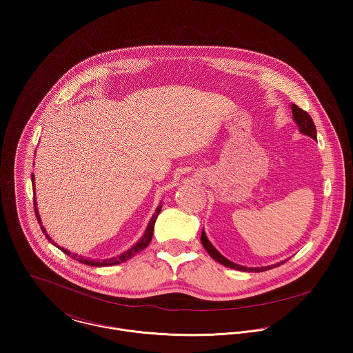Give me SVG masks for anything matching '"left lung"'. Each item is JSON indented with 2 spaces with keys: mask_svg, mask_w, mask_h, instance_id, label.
<instances>
[{
  "mask_svg": "<svg viewBox=\"0 0 353 353\" xmlns=\"http://www.w3.org/2000/svg\"><path fill=\"white\" fill-rule=\"evenodd\" d=\"M291 110H292V117H294V121L295 123L298 125L299 128V132L304 134V136H308L311 137L312 140H316V129H315V125H314V121L312 118L302 110L299 108L296 104H291ZM201 243L203 246V249L206 250V252L214 259L217 261L219 263L227 266V268H231V269H235V270H241V272H265V270H269L272 268H276V266H280L283 262L285 261H281L279 263H274V265H269V266H261V268H248V266H242V265H238L230 259H227L224 255H221L220 252L216 250V248L209 242L205 231L202 230L201 234Z\"/></svg>",
  "mask_w": 353,
  "mask_h": 353,
  "instance_id": "1",
  "label": "left lung"
}]
</instances>
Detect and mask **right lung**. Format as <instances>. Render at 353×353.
Here are the masks:
<instances>
[{"label": "right lung", "mask_w": 353, "mask_h": 353, "mask_svg": "<svg viewBox=\"0 0 353 353\" xmlns=\"http://www.w3.org/2000/svg\"><path fill=\"white\" fill-rule=\"evenodd\" d=\"M31 179H32V189H34V208H35V214H37L38 223L41 224V228H42L43 234L46 235L48 241L50 242L51 245L57 246V243H54V242L51 241L49 234L46 232V228L42 225V220H41V216H39V212H38V208H37V197H35V176H34V174L31 175ZM161 206H163V203L160 202V203H159V206L156 208L154 213L152 214L151 220H150V223H148V225H147V228H145V232L143 234V236L140 238V241H137V243H134L129 250L121 252V254H119V255H117V256H111V258H105V259H94V258H88V256L79 255V254H76V252H70L69 250H66V249L61 248V246H57V248H58L61 252L68 254L69 256H72L73 259H76V261H79V262H81V263H84V265L97 266V268H101V266H111V265H118V263L125 262V261H128L129 258L134 256L137 252H143V250L150 245V242L152 241V236H153L154 223H156V219H157V216H159V213H160V210H161Z\"/></svg>", "instance_id": "1"}]
</instances>
